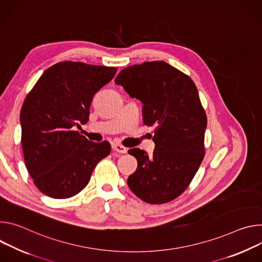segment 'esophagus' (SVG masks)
I'll list each match as a JSON object with an SVG mask.
<instances>
[{
  "label": "esophagus",
  "mask_w": 262,
  "mask_h": 262,
  "mask_svg": "<svg viewBox=\"0 0 262 262\" xmlns=\"http://www.w3.org/2000/svg\"><path fill=\"white\" fill-rule=\"evenodd\" d=\"M112 149L115 151V152H119V153H127V149L123 146H121V144H118V143H113L112 144Z\"/></svg>",
  "instance_id": "34e87169"
}]
</instances>
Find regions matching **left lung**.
Here are the masks:
<instances>
[{
  "label": "left lung",
  "mask_w": 262,
  "mask_h": 262,
  "mask_svg": "<svg viewBox=\"0 0 262 262\" xmlns=\"http://www.w3.org/2000/svg\"><path fill=\"white\" fill-rule=\"evenodd\" d=\"M114 82L143 104V124L155 126L152 156L138 148L128 151L138 163L128 178L130 189L150 204L176 199L204 158L207 118L195 84L164 61L128 67Z\"/></svg>",
  "instance_id": "obj_1"
}]
</instances>
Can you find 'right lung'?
Instances as JSON below:
<instances>
[{"instance_id":"obj_1","label":"right lung","mask_w":262,"mask_h":262,"mask_svg":"<svg viewBox=\"0 0 262 262\" xmlns=\"http://www.w3.org/2000/svg\"><path fill=\"white\" fill-rule=\"evenodd\" d=\"M115 68L64 61L43 72L20 110L21 147L26 167L36 187L54 199H67L90 182L108 141L80 135L90 120L93 98L112 80Z\"/></svg>"}]
</instances>
